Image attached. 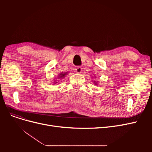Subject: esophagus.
<instances>
[{
	"label": "esophagus",
	"instance_id": "34e87169",
	"mask_svg": "<svg viewBox=\"0 0 152 152\" xmlns=\"http://www.w3.org/2000/svg\"><path fill=\"white\" fill-rule=\"evenodd\" d=\"M82 68L80 66H77L75 68V72L77 73H80L82 72Z\"/></svg>",
	"mask_w": 152,
	"mask_h": 152
}]
</instances>
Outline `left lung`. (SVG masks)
<instances>
[{"label": "left lung", "mask_w": 152, "mask_h": 152, "mask_svg": "<svg viewBox=\"0 0 152 152\" xmlns=\"http://www.w3.org/2000/svg\"><path fill=\"white\" fill-rule=\"evenodd\" d=\"M94 82H95V81H94Z\"/></svg>", "instance_id": "8db88e82"}]
</instances>
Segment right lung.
I'll list each match as a JSON object with an SVG mask.
<instances>
[{
  "mask_svg": "<svg viewBox=\"0 0 152 152\" xmlns=\"http://www.w3.org/2000/svg\"><path fill=\"white\" fill-rule=\"evenodd\" d=\"M67 75V72L66 73H61L59 75V76L58 77L59 79H62V78H63V77H65V75ZM56 83H58V82H56Z\"/></svg>",
  "mask_w": 152,
  "mask_h": 152,
  "instance_id": "1",
  "label": "right lung"
}]
</instances>
